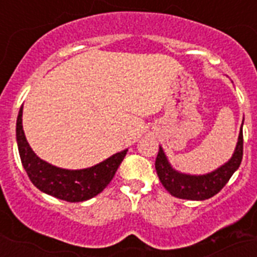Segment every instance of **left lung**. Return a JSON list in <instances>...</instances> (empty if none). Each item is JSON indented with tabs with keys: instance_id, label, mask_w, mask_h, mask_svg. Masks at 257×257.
<instances>
[{
	"instance_id": "8db88e82",
	"label": "left lung",
	"mask_w": 257,
	"mask_h": 257,
	"mask_svg": "<svg viewBox=\"0 0 257 257\" xmlns=\"http://www.w3.org/2000/svg\"><path fill=\"white\" fill-rule=\"evenodd\" d=\"M241 159H243V132L240 131L239 140L231 159L211 173L196 176L176 171L169 164L161 147L159 149L155 167L161 184L172 196L185 200H207L223 189L224 185L231 179V176L240 167Z\"/></svg>"
}]
</instances>
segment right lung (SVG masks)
I'll use <instances>...</instances> for the list:
<instances>
[{
  "instance_id": "add662e5",
  "label": "right lung",
  "mask_w": 257,
  "mask_h": 257,
  "mask_svg": "<svg viewBox=\"0 0 257 257\" xmlns=\"http://www.w3.org/2000/svg\"><path fill=\"white\" fill-rule=\"evenodd\" d=\"M16 137L21 163L34 187L46 195L69 203L85 201L97 196L112 181L128 149L113 155L97 165L85 169H64L41 160L32 151L22 129V106L20 108L16 126Z\"/></svg>"
}]
</instances>
